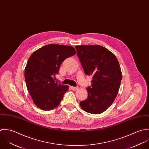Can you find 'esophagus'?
Listing matches in <instances>:
<instances>
[{"mask_svg":"<svg viewBox=\"0 0 149 149\" xmlns=\"http://www.w3.org/2000/svg\"><path fill=\"white\" fill-rule=\"evenodd\" d=\"M70 88H71V89L72 90L75 91V90H78V89H79V87H73V86H70Z\"/></svg>","mask_w":149,"mask_h":149,"instance_id":"1","label":"esophagus"}]
</instances>
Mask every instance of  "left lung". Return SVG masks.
Here are the masks:
<instances>
[{
  "instance_id": "8db88e82",
  "label": "left lung",
  "mask_w": 149,
  "mask_h": 149,
  "mask_svg": "<svg viewBox=\"0 0 149 149\" xmlns=\"http://www.w3.org/2000/svg\"><path fill=\"white\" fill-rule=\"evenodd\" d=\"M77 55L86 75H91L88 98L79 103L91 114H100L113 102L119 91L121 71L116 56L98 45H77Z\"/></svg>"
}]
</instances>
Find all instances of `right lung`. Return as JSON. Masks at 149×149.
<instances>
[{
    "instance_id": "right-lung-1",
    "label": "right lung",
    "mask_w": 149,
    "mask_h": 149,
    "mask_svg": "<svg viewBox=\"0 0 149 149\" xmlns=\"http://www.w3.org/2000/svg\"><path fill=\"white\" fill-rule=\"evenodd\" d=\"M75 54L71 46L52 44L31 55L25 68V78L28 90L38 108L50 111L59 105L68 86L58 84L53 77L58 74L63 61Z\"/></svg>"
}]
</instances>
